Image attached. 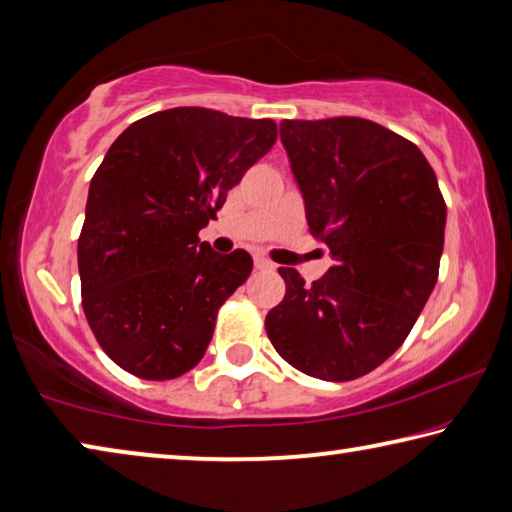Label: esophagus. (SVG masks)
Listing matches in <instances>:
<instances>
[{
	"instance_id": "34e87169",
	"label": "esophagus",
	"mask_w": 512,
	"mask_h": 512,
	"mask_svg": "<svg viewBox=\"0 0 512 512\" xmlns=\"http://www.w3.org/2000/svg\"><path fill=\"white\" fill-rule=\"evenodd\" d=\"M255 268H257V271H273L275 264L268 262L266 257H255Z\"/></svg>"
}]
</instances>
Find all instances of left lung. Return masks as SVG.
Here are the masks:
<instances>
[{
  "mask_svg": "<svg viewBox=\"0 0 512 512\" xmlns=\"http://www.w3.org/2000/svg\"><path fill=\"white\" fill-rule=\"evenodd\" d=\"M280 140L334 266L309 287L280 268L287 293L266 334L309 377L357 379L400 348L436 287L443 194L418 146L375 121L284 119Z\"/></svg>",
  "mask_w": 512,
  "mask_h": 512,
  "instance_id": "left-lung-1",
  "label": "left lung"
}]
</instances>
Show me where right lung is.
Instances as JSON below:
<instances>
[{
	"label": "right lung",
	"instance_id": "1",
	"mask_svg": "<svg viewBox=\"0 0 512 512\" xmlns=\"http://www.w3.org/2000/svg\"><path fill=\"white\" fill-rule=\"evenodd\" d=\"M275 140L273 119L171 108L112 142L90 183L79 273L85 318L119 368L162 381L203 359L253 257L214 253L198 230Z\"/></svg>",
	"mask_w": 512,
	"mask_h": 512
}]
</instances>
